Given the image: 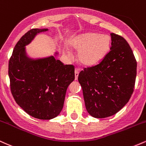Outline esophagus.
<instances>
[{
    "instance_id": "34e87169",
    "label": "esophagus",
    "mask_w": 146,
    "mask_h": 146,
    "mask_svg": "<svg viewBox=\"0 0 146 146\" xmlns=\"http://www.w3.org/2000/svg\"><path fill=\"white\" fill-rule=\"evenodd\" d=\"M79 73H80V71H79L78 68H75V80H78Z\"/></svg>"
}]
</instances>
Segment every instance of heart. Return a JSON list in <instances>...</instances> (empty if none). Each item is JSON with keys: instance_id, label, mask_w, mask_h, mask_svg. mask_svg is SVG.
Wrapping results in <instances>:
<instances>
[{"instance_id": "obj_1", "label": "heart", "mask_w": 146, "mask_h": 146, "mask_svg": "<svg viewBox=\"0 0 146 146\" xmlns=\"http://www.w3.org/2000/svg\"><path fill=\"white\" fill-rule=\"evenodd\" d=\"M110 38L108 35L87 33L79 35L70 42L71 48L78 51V59L82 64L92 66L103 59L109 51ZM64 54L71 58L70 50L66 49Z\"/></svg>"}]
</instances>
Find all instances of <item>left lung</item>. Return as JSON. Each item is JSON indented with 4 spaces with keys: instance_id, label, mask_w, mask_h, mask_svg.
Returning <instances> with one entry per match:
<instances>
[{
    "instance_id": "left-lung-1",
    "label": "left lung",
    "mask_w": 146,
    "mask_h": 146,
    "mask_svg": "<svg viewBox=\"0 0 146 146\" xmlns=\"http://www.w3.org/2000/svg\"><path fill=\"white\" fill-rule=\"evenodd\" d=\"M110 51L99 64L84 68L78 75L87 112L95 118L116 114L133 93L137 62L123 37L110 33Z\"/></svg>"
}]
</instances>
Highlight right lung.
Returning a JSON list of instances; mask_svg holds the SVG:
<instances>
[{"mask_svg":"<svg viewBox=\"0 0 146 146\" xmlns=\"http://www.w3.org/2000/svg\"><path fill=\"white\" fill-rule=\"evenodd\" d=\"M48 29H33L19 40L9 62L11 91L17 104L28 115L49 120L62 110L68 86L75 80L73 65H64L53 56L32 58L26 46Z\"/></svg>","mask_w":146,"mask_h":146,"instance_id":"1","label":"right lung"}]
</instances>
